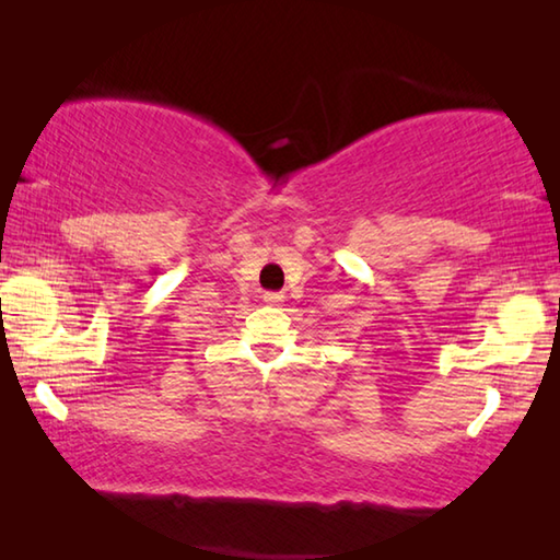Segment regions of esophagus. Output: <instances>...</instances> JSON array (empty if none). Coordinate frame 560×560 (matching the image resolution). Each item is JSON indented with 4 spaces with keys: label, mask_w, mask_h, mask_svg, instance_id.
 Wrapping results in <instances>:
<instances>
[{
    "label": "esophagus",
    "mask_w": 560,
    "mask_h": 560,
    "mask_svg": "<svg viewBox=\"0 0 560 560\" xmlns=\"http://www.w3.org/2000/svg\"><path fill=\"white\" fill-rule=\"evenodd\" d=\"M264 301L269 303V306H279V303L283 301L281 293H264Z\"/></svg>",
    "instance_id": "34e87169"
}]
</instances>
